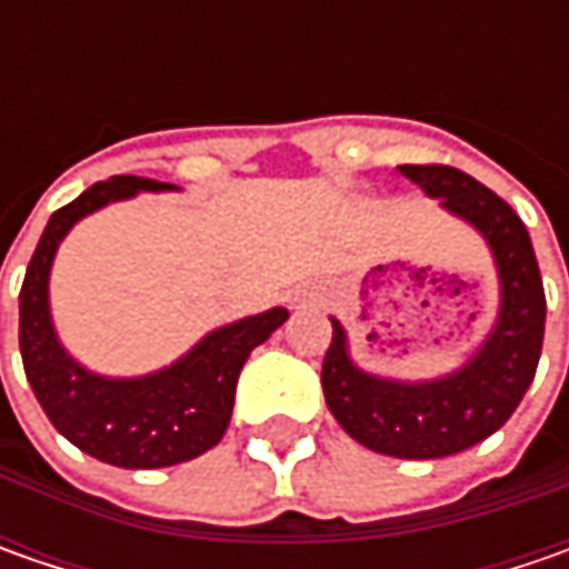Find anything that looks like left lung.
Masks as SVG:
<instances>
[{
	"mask_svg": "<svg viewBox=\"0 0 569 569\" xmlns=\"http://www.w3.org/2000/svg\"><path fill=\"white\" fill-rule=\"evenodd\" d=\"M399 170L485 240L497 274V313L466 361L427 380L363 370L351 358L348 329L329 317L332 345L322 361V392L336 421L361 447L396 459H443L507 425L536 380L545 288L529 230L497 192L456 167L402 164Z\"/></svg>",
	"mask_w": 569,
	"mask_h": 569,
	"instance_id": "8db88e82",
	"label": "left lung"
}]
</instances>
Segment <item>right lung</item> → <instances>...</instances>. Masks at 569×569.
<instances>
[{
	"label": "right lung",
	"instance_id": "1",
	"mask_svg": "<svg viewBox=\"0 0 569 569\" xmlns=\"http://www.w3.org/2000/svg\"><path fill=\"white\" fill-rule=\"evenodd\" d=\"M177 189L148 177H110L84 189L47 221L18 297L21 361L37 402L72 447L120 469H167L218 447L230 425L243 363L288 319L284 307H272L224 322L177 361L139 377L98 373L62 345L50 307V272L69 230L139 192Z\"/></svg>",
	"mask_w": 569,
	"mask_h": 569
}]
</instances>
